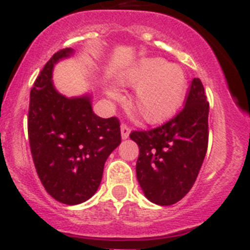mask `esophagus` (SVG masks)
I'll use <instances>...</instances> for the list:
<instances>
[{
	"label": "esophagus",
	"instance_id": "1",
	"mask_svg": "<svg viewBox=\"0 0 250 250\" xmlns=\"http://www.w3.org/2000/svg\"><path fill=\"white\" fill-rule=\"evenodd\" d=\"M129 127H127L125 125H121V136H122V139H127L129 137Z\"/></svg>",
	"mask_w": 250,
	"mask_h": 250
}]
</instances>
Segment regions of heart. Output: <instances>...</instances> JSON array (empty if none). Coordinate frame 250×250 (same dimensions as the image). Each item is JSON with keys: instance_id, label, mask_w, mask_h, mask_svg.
I'll return each instance as SVG.
<instances>
[{"instance_id": "b5f03b06", "label": "heart", "mask_w": 250, "mask_h": 250, "mask_svg": "<svg viewBox=\"0 0 250 250\" xmlns=\"http://www.w3.org/2000/svg\"><path fill=\"white\" fill-rule=\"evenodd\" d=\"M125 87H132V107L143 121L159 125L172 118L182 107L188 88V78L182 67L169 64L162 58H143L120 78ZM105 94L113 101H122V94L107 87Z\"/></svg>"}]
</instances>
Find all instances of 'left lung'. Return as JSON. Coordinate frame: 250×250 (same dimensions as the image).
Returning <instances> with one entry per match:
<instances>
[{"instance_id": "8db88e82", "label": "left lung", "mask_w": 250, "mask_h": 250, "mask_svg": "<svg viewBox=\"0 0 250 250\" xmlns=\"http://www.w3.org/2000/svg\"><path fill=\"white\" fill-rule=\"evenodd\" d=\"M209 103L199 78H194L186 105L174 118L150 130H134L138 145L137 179L146 198L172 206L189 192L208 147Z\"/></svg>"}]
</instances>
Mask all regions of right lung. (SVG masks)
<instances>
[{
  "mask_svg": "<svg viewBox=\"0 0 250 250\" xmlns=\"http://www.w3.org/2000/svg\"><path fill=\"white\" fill-rule=\"evenodd\" d=\"M58 51L44 64L30 94L28 139L44 189L67 206L86 202L97 192L107 158L121 143L120 121L101 118L92 109V94L66 97L56 89L53 68L71 57Z\"/></svg>",
  "mask_w": 250,
  "mask_h": 250,
  "instance_id": "1",
  "label": "right lung"
}]
</instances>
